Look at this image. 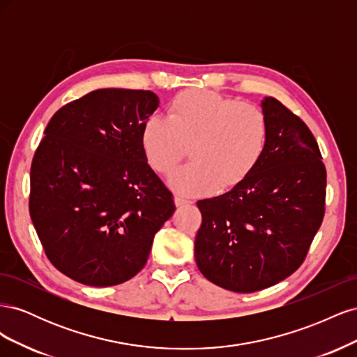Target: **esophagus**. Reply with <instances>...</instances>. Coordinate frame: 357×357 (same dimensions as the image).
<instances>
[{"label":"esophagus","mask_w":357,"mask_h":357,"mask_svg":"<svg viewBox=\"0 0 357 357\" xmlns=\"http://www.w3.org/2000/svg\"><path fill=\"white\" fill-rule=\"evenodd\" d=\"M174 202H176V207H178V208H181V207H186V205H190V204H192V201L185 199V198H180V197H176Z\"/></svg>","instance_id":"obj_1"}]
</instances>
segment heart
Here are the masks:
<instances>
[{
  "label": "heart",
  "instance_id": "b5f03b06",
  "mask_svg": "<svg viewBox=\"0 0 357 357\" xmlns=\"http://www.w3.org/2000/svg\"><path fill=\"white\" fill-rule=\"evenodd\" d=\"M147 164L169 174L188 155L192 164L169 177L176 192L208 195L238 188L261 164L269 142V122L261 107L213 91L188 89L168 105V119L149 117L142 129Z\"/></svg>",
  "mask_w": 357,
  "mask_h": 357
}]
</instances>
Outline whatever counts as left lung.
Wrapping results in <instances>:
<instances>
[{
    "label": "left lung",
    "mask_w": 357,
    "mask_h": 357,
    "mask_svg": "<svg viewBox=\"0 0 357 357\" xmlns=\"http://www.w3.org/2000/svg\"><path fill=\"white\" fill-rule=\"evenodd\" d=\"M266 153L243 185L198 201L202 214L195 259L211 283L240 294L262 290L305 261L323 222L326 168L299 116L266 96Z\"/></svg>",
    "instance_id": "obj_1"
}]
</instances>
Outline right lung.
<instances>
[{"label": "right lung", "mask_w": 357, "mask_h": 357, "mask_svg": "<svg viewBox=\"0 0 357 357\" xmlns=\"http://www.w3.org/2000/svg\"><path fill=\"white\" fill-rule=\"evenodd\" d=\"M152 91L98 89L53 114L31 164L29 214L52 265L82 284L128 282L174 197L144 158Z\"/></svg>", "instance_id": "add662e5"}]
</instances>
